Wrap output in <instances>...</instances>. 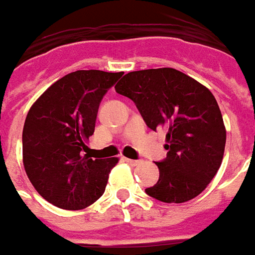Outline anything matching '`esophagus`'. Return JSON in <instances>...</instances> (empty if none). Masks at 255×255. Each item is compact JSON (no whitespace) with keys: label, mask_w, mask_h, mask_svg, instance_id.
<instances>
[{"label":"esophagus","mask_w":255,"mask_h":255,"mask_svg":"<svg viewBox=\"0 0 255 255\" xmlns=\"http://www.w3.org/2000/svg\"><path fill=\"white\" fill-rule=\"evenodd\" d=\"M124 160H126L129 166H138V164L141 163V160H134V159H128V157H124Z\"/></svg>","instance_id":"esophagus-1"}]
</instances>
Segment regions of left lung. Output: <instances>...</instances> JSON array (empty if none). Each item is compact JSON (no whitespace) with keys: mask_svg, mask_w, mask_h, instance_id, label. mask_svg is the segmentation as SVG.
Segmentation results:
<instances>
[{"mask_svg":"<svg viewBox=\"0 0 255 255\" xmlns=\"http://www.w3.org/2000/svg\"><path fill=\"white\" fill-rule=\"evenodd\" d=\"M116 92L129 98L146 126L166 128L167 157L156 162L159 180L145 191L152 198L181 204L200 195L218 173L226 128L207 86L174 68L128 72Z\"/></svg>","mask_w":255,"mask_h":255,"instance_id":"1","label":"left lung"}]
</instances>
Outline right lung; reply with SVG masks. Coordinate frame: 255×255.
Here are the masks:
<instances>
[{"mask_svg":"<svg viewBox=\"0 0 255 255\" xmlns=\"http://www.w3.org/2000/svg\"><path fill=\"white\" fill-rule=\"evenodd\" d=\"M121 75L99 69L71 72L43 92L26 116L25 171L36 191L55 207L84 209L105 193L119 157L91 159L85 152L99 105Z\"/></svg>","mask_w":255,"mask_h":255,"instance_id":"1","label":"right lung"}]
</instances>
